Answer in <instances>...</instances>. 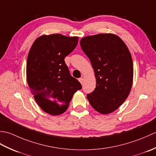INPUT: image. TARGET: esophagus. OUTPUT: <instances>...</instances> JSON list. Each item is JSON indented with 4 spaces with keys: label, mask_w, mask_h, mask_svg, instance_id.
Returning a JSON list of instances; mask_svg holds the SVG:
<instances>
[{
    "label": "esophagus",
    "mask_w": 156,
    "mask_h": 156,
    "mask_svg": "<svg viewBox=\"0 0 156 156\" xmlns=\"http://www.w3.org/2000/svg\"><path fill=\"white\" fill-rule=\"evenodd\" d=\"M78 80H79V82H80L82 84H83V82H84V78H79Z\"/></svg>",
    "instance_id": "esophagus-1"
}]
</instances>
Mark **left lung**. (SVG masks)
I'll use <instances>...</instances> for the list:
<instances>
[{"label":"left lung","mask_w":156,"mask_h":156,"mask_svg":"<svg viewBox=\"0 0 156 156\" xmlns=\"http://www.w3.org/2000/svg\"><path fill=\"white\" fill-rule=\"evenodd\" d=\"M82 51L94 69L96 88L87 94L90 105L109 114L123 103L133 84V66L127 45L117 35L100 34L81 39Z\"/></svg>","instance_id":"left-lung-1"}]
</instances>
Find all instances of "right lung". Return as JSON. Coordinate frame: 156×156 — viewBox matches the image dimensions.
Segmentation results:
<instances>
[{"label": "right lung", "instance_id": "1", "mask_svg": "<svg viewBox=\"0 0 156 156\" xmlns=\"http://www.w3.org/2000/svg\"><path fill=\"white\" fill-rule=\"evenodd\" d=\"M78 37L41 35L34 42L27 61V81L36 102L51 115L64 112L82 85L69 74L64 58L78 44Z\"/></svg>", "mask_w": 156, "mask_h": 156}]
</instances>
